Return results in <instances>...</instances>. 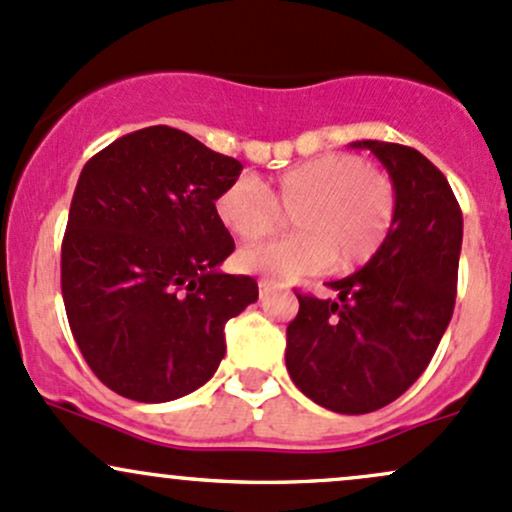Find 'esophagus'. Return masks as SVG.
I'll return each instance as SVG.
<instances>
[{"instance_id":"obj_1","label":"esophagus","mask_w":512,"mask_h":512,"mask_svg":"<svg viewBox=\"0 0 512 512\" xmlns=\"http://www.w3.org/2000/svg\"><path fill=\"white\" fill-rule=\"evenodd\" d=\"M257 286H260V296H265L269 289H272V282H269V279H260V282H257Z\"/></svg>"}]
</instances>
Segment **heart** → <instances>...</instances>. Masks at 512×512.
<instances>
[{"label": "heart", "instance_id": "heart-1", "mask_svg": "<svg viewBox=\"0 0 512 512\" xmlns=\"http://www.w3.org/2000/svg\"><path fill=\"white\" fill-rule=\"evenodd\" d=\"M213 213L243 243L260 240L279 213H291L296 235L247 245L235 265L272 282H294L328 265L347 272L372 260L396 218V189L362 157L330 153L274 177L235 179L216 196Z\"/></svg>", "mask_w": 512, "mask_h": 512}]
</instances>
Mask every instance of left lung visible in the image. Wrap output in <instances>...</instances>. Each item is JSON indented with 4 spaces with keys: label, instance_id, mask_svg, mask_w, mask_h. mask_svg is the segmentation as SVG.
Segmentation results:
<instances>
[{
    "label": "left lung",
    "instance_id": "left-lung-1",
    "mask_svg": "<svg viewBox=\"0 0 512 512\" xmlns=\"http://www.w3.org/2000/svg\"><path fill=\"white\" fill-rule=\"evenodd\" d=\"M396 189V218L359 272L330 282L338 299L299 296L286 328L296 389L335 413L362 415L396 401L425 372L452 320L462 209L445 174L418 150L357 140Z\"/></svg>",
    "mask_w": 512,
    "mask_h": 512
}]
</instances>
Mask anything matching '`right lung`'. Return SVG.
I'll list each match as a JSON object with an SVG mask.
<instances>
[{"label": "right lung", "instance_id": "right-lung-1", "mask_svg": "<svg viewBox=\"0 0 512 512\" xmlns=\"http://www.w3.org/2000/svg\"><path fill=\"white\" fill-rule=\"evenodd\" d=\"M243 165L170 126L128 133L84 165L60 282L89 369L119 396L165 403L204 386L226 323L257 282L218 269L235 250L213 213Z\"/></svg>", "mask_w": 512, "mask_h": 512}]
</instances>
